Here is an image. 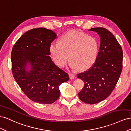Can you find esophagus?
<instances>
[{
    "label": "esophagus",
    "mask_w": 131,
    "mask_h": 131,
    "mask_svg": "<svg viewBox=\"0 0 131 131\" xmlns=\"http://www.w3.org/2000/svg\"><path fill=\"white\" fill-rule=\"evenodd\" d=\"M69 76H70V79H74V78H75V75H74V74L72 73H69Z\"/></svg>",
    "instance_id": "esophagus-1"
}]
</instances>
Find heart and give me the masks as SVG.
<instances>
[{"instance_id":"b5f03b06","label":"heart","mask_w":131,"mask_h":131,"mask_svg":"<svg viewBox=\"0 0 131 131\" xmlns=\"http://www.w3.org/2000/svg\"><path fill=\"white\" fill-rule=\"evenodd\" d=\"M98 42L95 37L76 31L63 35L59 43L54 42L49 51L53 61L58 66L64 67L69 59L71 68L79 70L88 69L98 57Z\"/></svg>"}]
</instances>
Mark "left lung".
<instances>
[{"instance_id":"left-lung-1","label":"left lung","mask_w":131,"mask_h":131,"mask_svg":"<svg viewBox=\"0 0 131 131\" xmlns=\"http://www.w3.org/2000/svg\"><path fill=\"white\" fill-rule=\"evenodd\" d=\"M89 31L96 32L100 37V48L93 65L77 74L84 83L78 96L85 103L94 104L107 98L114 89L122 71L123 51L117 39L107 29L96 27Z\"/></svg>"}]
</instances>
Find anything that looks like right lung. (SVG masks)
I'll use <instances>...</instances> for the list:
<instances>
[{
  "label": "right lung",
  "mask_w": 131,
  "mask_h": 131,
  "mask_svg": "<svg viewBox=\"0 0 131 131\" xmlns=\"http://www.w3.org/2000/svg\"><path fill=\"white\" fill-rule=\"evenodd\" d=\"M56 33L45 28L25 33L13 48L11 58L15 80L29 99L40 104H51L60 94L59 86L69 80L49 57L50 46ZM30 67L27 70V66Z\"/></svg>",
  "instance_id": "right-lung-1"
}]
</instances>
